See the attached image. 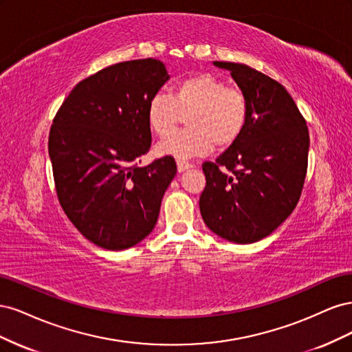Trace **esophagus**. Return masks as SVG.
<instances>
[{"label": "esophagus", "mask_w": 352, "mask_h": 352, "mask_svg": "<svg viewBox=\"0 0 352 352\" xmlns=\"http://www.w3.org/2000/svg\"><path fill=\"white\" fill-rule=\"evenodd\" d=\"M176 164H177V172L179 173H182V172H185L186 168H190L192 167V164H190L189 162H186V160H176Z\"/></svg>", "instance_id": "obj_1"}]
</instances>
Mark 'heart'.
I'll return each mask as SVG.
<instances>
[{"label": "heart", "mask_w": 352, "mask_h": 352, "mask_svg": "<svg viewBox=\"0 0 352 352\" xmlns=\"http://www.w3.org/2000/svg\"><path fill=\"white\" fill-rule=\"evenodd\" d=\"M190 127L171 133L184 119ZM146 119L151 131L167 138L155 148L158 155L199 157L212 146L220 150L236 144L250 120L247 94L210 73H198L179 80L172 94H155L148 102Z\"/></svg>", "instance_id": "obj_1"}]
</instances>
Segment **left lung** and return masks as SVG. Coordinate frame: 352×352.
Returning a JSON list of instances; mask_svg holds the SVG:
<instances>
[{"label":"left lung","mask_w":352,"mask_h":352,"mask_svg":"<svg viewBox=\"0 0 352 352\" xmlns=\"http://www.w3.org/2000/svg\"><path fill=\"white\" fill-rule=\"evenodd\" d=\"M230 70L250 101V120L236 144L206 162L199 210L216 235L252 243L278 229L300 201L310 136L302 114L282 85L258 70L214 61Z\"/></svg>","instance_id":"left-lung-1"}]
</instances>
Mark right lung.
Masks as SVG:
<instances>
[{"label":"right lung","instance_id":"right-lung-1","mask_svg":"<svg viewBox=\"0 0 352 352\" xmlns=\"http://www.w3.org/2000/svg\"><path fill=\"white\" fill-rule=\"evenodd\" d=\"M168 79L155 58L122 61L80 80L52 120L48 153L63 211L82 235L120 251L154 229L172 155L138 166L151 148L148 102Z\"/></svg>","mask_w":352,"mask_h":352}]
</instances>
